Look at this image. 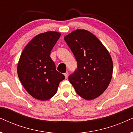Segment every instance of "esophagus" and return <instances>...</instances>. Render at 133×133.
Returning <instances> with one entry per match:
<instances>
[{
    "mask_svg": "<svg viewBox=\"0 0 133 133\" xmlns=\"http://www.w3.org/2000/svg\"><path fill=\"white\" fill-rule=\"evenodd\" d=\"M64 75H65V78H66V79H67V78H68V77L69 72H65V73L64 74Z\"/></svg>",
    "mask_w": 133,
    "mask_h": 133,
    "instance_id": "1",
    "label": "esophagus"
}]
</instances>
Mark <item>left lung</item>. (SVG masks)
Returning a JSON list of instances; mask_svg holds the SVG:
<instances>
[{
  "label": "left lung",
  "mask_w": 133,
  "mask_h": 133,
  "mask_svg": "<svg viewBox=\"0 0 133 133\" xmlns=\"http://www.w3.org/2000/svg\"><path fill=\"white\" fill-rule=\"evenodd\" d=\"M65 41L77 62V68L68 77L76 92L83 99L91 100L106 90L112 74L111 57L94 34L77 30L65 36Z\"/></svg>",
  "instance_id": "left-lung-1"
}]
</instances>
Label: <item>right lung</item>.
<instances>
[{"label":"right lung","instance_id":"1","mask_svg":"<svg viewBox=\"0 0 133 133\" xmlns=\"http://www.w3.org/2000/svg\"><path fill=\"white\" fill-rule=\"evenodd\" d=\"M61 34L48 31L40 34L29 42L17 65L18 76L26 91L35 99H50L57 91L65 76L58 72L50 57L51 51Z\"/></svg>","mask_w":133,"mask_h":133}]
</instances>
